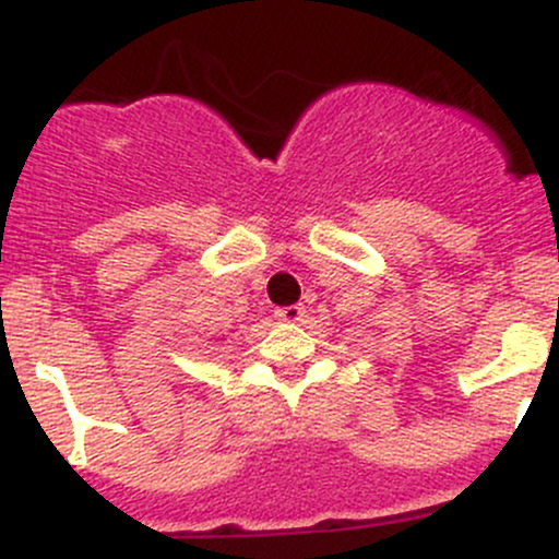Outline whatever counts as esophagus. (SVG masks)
<instances>
[{
	"mask_svg": "<svg viewBox=\"0 0 559 559\" xmlns=\"http://www.w3.org/2000/svg\"><path fill=\"white\" fill-rule=\"evenodd\" d=\"M275 318H278L281 323H299V320L305 318V307H299V305L281 307V310H275Z\"/></svg>",
	"mask_w": 559,
	"mask_h": 559,
	"instance_id": "obj_1",
	"label": "esophagus"
}]
</instances>
